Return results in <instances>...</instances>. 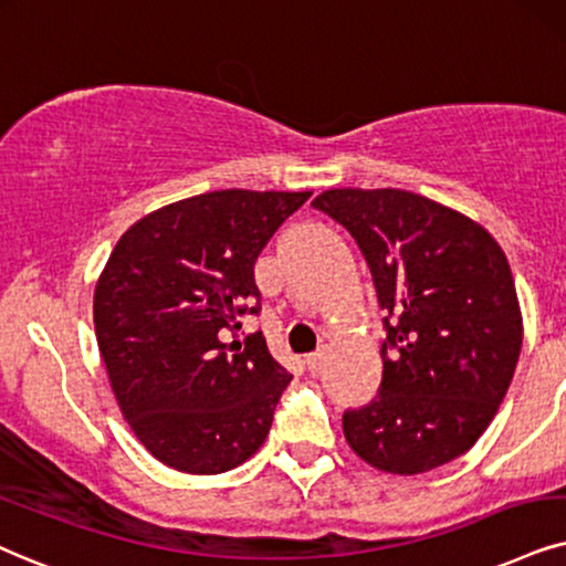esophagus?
I'll list each match as a JSON object with an SVG mask.
<instances>
[{"label":"esophagus","instance_id":"obj_1","mask_svg":"<svg viewBox=\"0 0 566 566\" xmlns=\"http://www.w3.org/2000/svg\"><path fill=\"white\" fill-rule=\"evenodd\" d=\"M305 366H307V370H311V374H321V370H324V366H326V353H324V349H318V353L307 355L305 357Z\"/></svg>","mask_w":566,"mask_h":566}]
</instances>
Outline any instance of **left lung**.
Wrapping results in <instances>:
<instances>
[{"mask_svg": "<svg viewBox=\"0 0 566 566\" xmlns=\"http://www.w3.org/2000/svg\"><path fill=\"white\" fill-rule=\"evenodd\" d=\"M313 209L353 234L386 311L381 389L345 412L347 443L395 475L457 460L517 368L522 313L504 250L478 221L410 190L336 188Z\"/></svg>", "mask_w": 566, "mask_h": 566, "instance_id": "left-lung-1", "label": "left lung"}]
</instances>
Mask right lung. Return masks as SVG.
<instances>
[{"mask_svg": "<svg viewBox=\"0 0 566 566\" xmlns=\"http://www.w3.org/2000/svg\"><path fill=\"white\" fill-rule=\"evenodd\" d=\"M311 192L213 190L151 211L114 245L93 324L114 397L143 447L169 468L217 475L266 441L292 376L261 332L253 266Z\"/></svg>", "mask_w": 566, "mask_h": 566, "instance_id": "1", "label": "right lung"}]
</instances>
